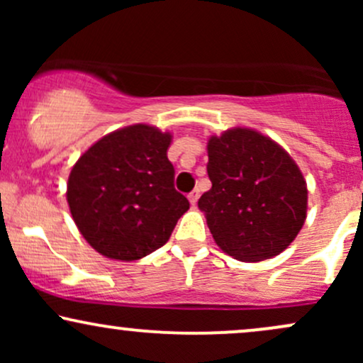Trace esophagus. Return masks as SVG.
<instances>
[{
  "label": "esophagus",
  "instance_id": "1",
  "mask_svg": "<svg viewBox=\"0 0 363 363\" xmlns=\"http://www.w3.org/2000/svg\"><path fill=\"white\" fill-rule=\"evenodd\" d=\"M187 198H189L191 205H196V201H198V198H199V191H198V189L191 191V193L187 194Z\"/></svg>",
  "mask_w": 363,
  "mask_h": 363
}]
</instances>
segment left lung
Wrapping results in <instances>:
<instances>
[{"label":"left lung","mask_w":363,"mask_h":363,"mask_svg":"<svg viewBox=\"0 0 363 363\" xmlns=\"http://www.w3.org/2000/svg\"><path fill=\"white\" fill-rule=\"evenodd\" d=\"M211 189L199 210L215 242L239 261H262L289 247L307 213V186L280 145L247 128L208 141Z\"/></svg>","instance_id":"8db88e82"}]
</instances>
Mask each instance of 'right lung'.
<instances>
[{
    "instance_id": "1",
    "label": "right lung",
    "mask_w": 363,
    "mask_h": 363,
    "mask_svg": "<svg viewBox=\"0 0 363 363\" xmlns=\"http://www.w3.org/2000/svg\"><path fill=\"white\" fill-rule=\"evenodd\" d=\"M172 136L135 124L104 136L73 165L69 211L85 240L102 256L135 261L169 240L189 201L174 187L167 158Z\"/></svg>"
}]
</instances>
